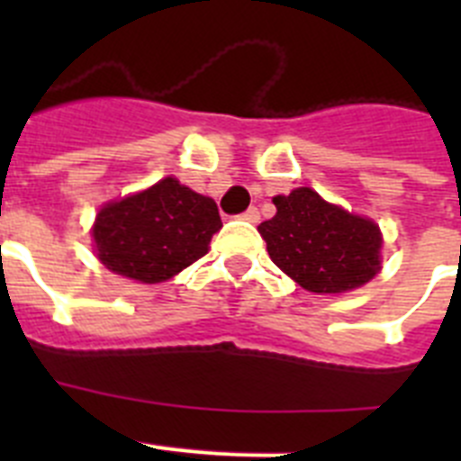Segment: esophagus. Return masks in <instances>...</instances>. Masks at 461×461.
<instances>
[{
  "mask_svg": "<svg viewBox=\"0 0 461 461\" xmlns=\"http://www.w3.org/2000/svg\"><path fill=\"white\" fill-rule=\"evenodd\" d=\"M240 217L244 219V221H249V223H256L260 219V212L256 210V207H249V210L247 212H242V214H240Z\"/></svg>",
  "mask_w": 461,
  "mask_h": 461,
  "instance_id": "esophagus-1",
  "label": "esophagus"
}]
</instances>
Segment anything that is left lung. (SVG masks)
I'll return each instance as SVG.
<instances>
[{
	"label": "left lung",
	"mask_w": 461,
	"mask_h": 461,
	"mask_svg": "<svg viewBox=\"0 0 461 461\" xmlns=\"http://www.w3.org/2000/svg\"><path fill=\"white\" fill-rule=\"evenodd\" d=\"M258 226L275 266L312 293H344L378 272L381 233L369 219L330 205L309 186L275 198Z\"/></svg>",
	"instance_id": "obj_1"
}]
</instances>
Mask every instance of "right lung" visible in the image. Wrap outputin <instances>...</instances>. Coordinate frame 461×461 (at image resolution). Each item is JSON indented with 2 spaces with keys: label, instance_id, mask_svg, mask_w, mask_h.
<instances>
[{
  "label": "right lung",
  "instance_id": "add662e5",
  "mask_svg": "<svg viewBox=\"0 0 461 461\" xmlns=\"http://www.w3.org/2000/svg\"><path fill=\"white\" fill-rule=\"evenodd\" d=\"M219 228L217 203L166 177L142 194L105 205L92 235L108 270L158 284L205 256Z\"/></svg>",
  "mask_w": 461,
  "mask_h": 461
}]
</instances>
